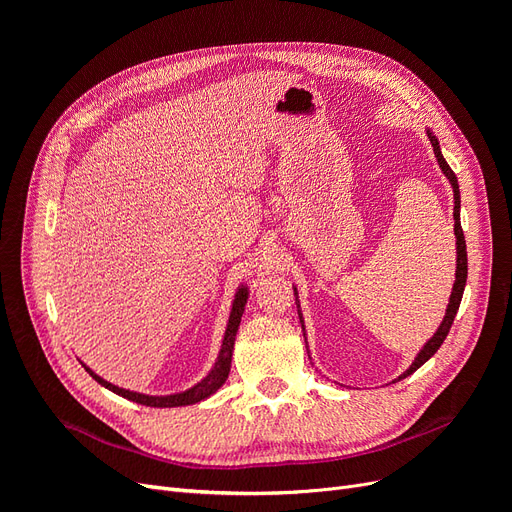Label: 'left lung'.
Instances as JSON below:
<instances>
[{
	"label": "left lung",
	"instance_id": "left-lung-1",
	"mask_svg": "<svg viewBox=\"0 0 512 512\" xmlns=\"http://www.w3.org/2000/svg\"><path fill=\"white\" fill-rule=\"evenodd\" d=\"M427 136L431 141V147H433V153H436V160L442 168V173L446 175V179L451 181L453 185V196H455V209H453V218H455V237H457V271H455V284H453V292H451V299H448V307H446V316L442 320V324L438 327V331L433 333V337L429 339V342L423 346V350L416 354L414 363L401 374L397 380L401 378H408L410 374H414V371L421 367L423 363H427L433 354L438 352V348L442 346V342L446 339L448 331H451L453 327V320L457 316V309H459V303H461V297H463V288H466V280H468V252H466V239H463V230H461V222H459V209H461V198H459V183H457V177L451 170V166L446 164L442 151H440V143L438 138L433 136L429 130H427ZM294 297H297V307H299V294H297V288H294ZM299 318H301V327H303V316H301V309H299ZM305 331V327H303Z\"/></svg>",
	"mask_w": 512,
	"mask_h": 512
}]
</instances>
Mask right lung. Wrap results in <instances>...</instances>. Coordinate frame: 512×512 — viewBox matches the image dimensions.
I'll return each mask as SVG.
<instances>
[{
  "mask_svg": "<svg viewBox=\"0 0 512 512\" xmlns=\"http://www.w3.org/2000/svg\"><path fill=\"white\" fill-rule=\"evenodd\" d=\"M247 303V286H241L235 294V301H232V309H230V318L226 324V333H224V342H222V350L218 354V361L211 367L209 374L200 380L198 384H194L192 389L183 391V393H175V395H143V393H134L128 389H119V386L106 382L104 378H100L96 371H91L85 363V371L87 374L98 380V384H102L104 389L113 391L121 397H126L130 401H136V404H143V406H151V408H177V406H190V404H198V401L207 399L209 395H213L215 391L220 389V386L226 382L228 378V371H230V361H232V350H235V337L239 331V324H241V316H243V309Z\"/></svg>",
  "mask_w": 512,
  "mask_h": 512,
  "instance_id": "1",
  "label": "right lung"
}]
</instances>
